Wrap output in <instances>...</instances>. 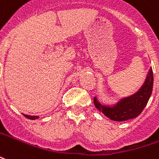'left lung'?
Listing matches in <instances>:
<instances>
[{
	"label": "left lung",
	"mask_w": 159,
	"mask_h": 159,
	"mask_svg": "<svg viewBox=\"0 0 159 159\" xmlns=\"http://www.w3.org/2000/svg\"><path fill=\"white\" fill-rule=\"evenodd\" d=\"M153 86V73L150 68L146 80L141 89L136 93L121 98L113 106L101 104L97 98H93L95 107L104 116L114 121H125L139 116L151 97Z\"/></svg>",
	"instance_id": "1"
}]
</instances>
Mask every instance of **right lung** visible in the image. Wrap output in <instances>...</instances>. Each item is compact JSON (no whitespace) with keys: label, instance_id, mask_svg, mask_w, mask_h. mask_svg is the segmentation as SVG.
I'll return each instance as SVG.
<instances>
[{"label":"right lung","instance_id":"1","mask_svg":"<svg viewBox=\"0 0 159 159\" xmlns=\"http://www.w3.org/2000/svg\"><path fill=\"white\" fill-rule=\"evenodd\" d=\"M24 116H25V117H27V118L30 119V120H35V119L39 118V116H27V115H24Z\"/></svg>","mask_w":159,"mask_h":159}]
</instances>
